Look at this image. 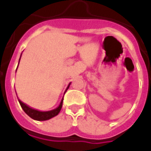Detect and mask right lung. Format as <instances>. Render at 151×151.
Listing matches in <instances>:
<instances>
[{
    "label": "right lung",
    "mask_w": 151,
    "mask_h": 151,
    "mask_svg": "<svg viewBox=\"0 0 151 151\" xmlns=\"http://www.w3.org/2000/svg\"><path fill=\"white\" fill-rule=\"evenodd\" d=\"M20 58H21V57H20ZM19 61H20V59H19ZM18 64H19V63H18ZM69 86H70V83H69V86H68V87H67V89H66V91L69 89ZM18 102H19V104H20V105H21L22 108L23 109V111L27 114L29 116L31 117V118H32V119H34V120H40H40H49V119H51V118H52V117L57 116V115L59 114L61 108H62L63 99H61L60 105L56 108V109H53V110H52V111H38V110H35V109H33V108H30L29 106H27L26 104L22 103L20 99H18Z\"/></svg>",
    "instance_id": "add662e5"
}]
</instances>
